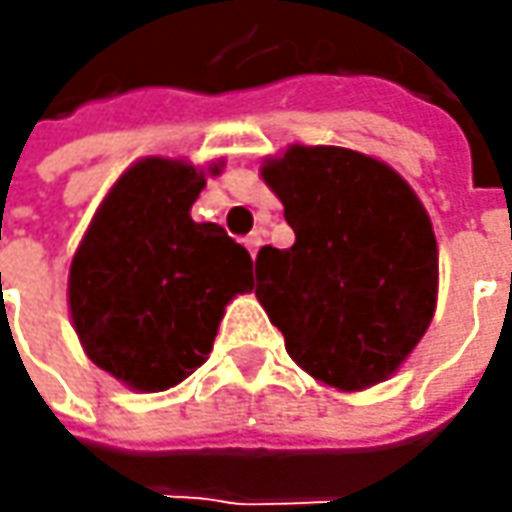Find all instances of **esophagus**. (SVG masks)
I'll return each mask as SVG.
<instances>
[{
  "mask_svg": "<svg viewBox=\"0 0 512 512\" xmlns=\"http://www.w3.org/2000/svg\"><path fill=\"white\" fill-rule=\"evenodd\" d=\"M245 247L250 250V256H256V250L262 247V233H250V236H245Z\"/></svg>",
  "mask_w": 512,
  "mask_h": 512,
  "instance_id": "esophagus-1",
  "label": "esophagus"
}]
</instances>
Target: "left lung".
Here are the masks:
<instances>
[{"label": "left lung", "mask_w": 512, "mask_h": 512, "mask_svg": "<svg viewBox=\"0 0 512 512\" xmlns=\"http://www.w3.org/2000/svg\"><path fill=\"white\" fill-rule=\"evenodd\" d=\"M262 176L296 233L256 256V299L290 359L339 390L384 382L436 310L427 210L396 170L347 148L293 145Z\"/></svg>", "instance_id": "left-lung-1"}]
</instances>
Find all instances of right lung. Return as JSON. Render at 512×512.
Masks as SVG:
<instances>
[{
    "label": "right lung",
    "mask_w": 512,
    "mask_h": 512,
    "mask_svg": "<svg viewBox=\"0 0 512 512\" xmlns=\"http://www.w3.org/2000/svg\"><path fill=\"white\" fill-rule=\"evenodd\" d=\"M202 187L205 173L185 162L133 165L70 265V316L90 362L145 393L205 364L225 305L253 287L245 247L190 219Z\"/></svg>",
    "instance_id": "right-lung-1"
}]
</instances>
